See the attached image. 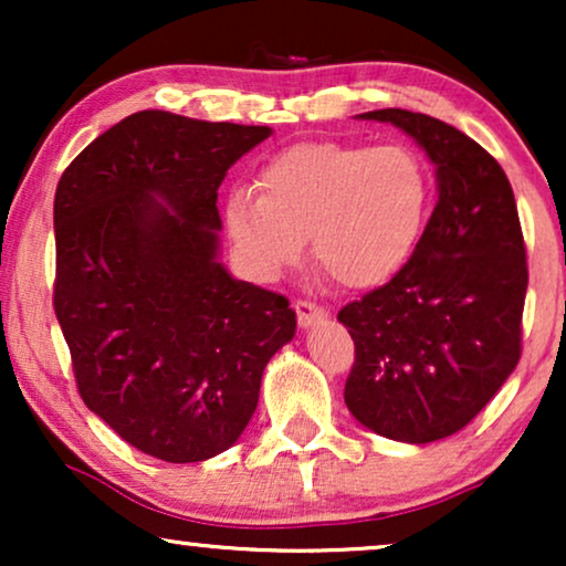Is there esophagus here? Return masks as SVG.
<instances>
[{
  "instance_id": "esophagus-1",
  "label": "esophagus",
  "mask_w": 566,
  "mask_h": 566,
  "mask_svg": "<svg viewBox=\"0 0 566 566\" xmlns=\"http://www.w3.org/2000/svg\"><path fill=\"white\" fill-rule=\"evenodd\" d=\"M293 308H296L298 324L304 329L314 327V324H322L324 319H327V308L316 306V304H312V301H296V304H293Z\"/></svg>"
}]
</instances>
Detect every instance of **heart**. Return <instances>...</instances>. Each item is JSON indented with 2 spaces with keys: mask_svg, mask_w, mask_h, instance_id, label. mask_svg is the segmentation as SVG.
Segmentation results:
<instances>
[{
  "mask_svg": "<svg viewBox=\"0 0 566 566\" xmlns=\"http://www.w3.org/2000/svg\"><path fill=\"white\" fill-rule=\"evenodd\" d=\"M430 208L428 161L409 146L306 142L265 161L258 196L231 192L223 221L258 277L296 265L308 239L322 275L345 291H374L412 258Z\"/></svg>",
  "mask_w": 566,
  "mask_h": 566,
  "instance_id": "b5f03b06",
  "label": "heart"
}]
</instances>
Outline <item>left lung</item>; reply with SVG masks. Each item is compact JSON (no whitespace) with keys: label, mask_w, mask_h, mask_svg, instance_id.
Segmentation results:
<instances>
[{"label":"left lung","mask_w":566,"mask_h":566,"mask_svg":"<svg viewBox=\"0 0 566 566\" xmlns=\"http://www.w3.org/2000/svg\"><path fill=\"white\" fill-rule=\"evenodd\" d=\"M358 118L422 146L438 203L399 275L339 308L355 343L345 405L378 436L432 443L467 428L521 360V219L497 159L459 128L399 107Z\"/></svg>","instance_id":"1"}]
</instances>
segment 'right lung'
I'll return each mask as SVG.
<instances>
[{
	"instance_id": "obj_1",
	"label": "right lung",
	"mask_w": 566,
	"mask_h": 566,
	"mask_svg": "<svg viewBox=\"0 0 566 566\" xmlns=\"http://www.w3.org/2000/svg\"><path fill=\"white\" fill-rule=\"evenodd\" d=\"M268 126L128 115L61 175L53 308L84 405L146 455L213 459L296 335L281 293L219 262V185Z\"/></svg>"
}]
</instances>
